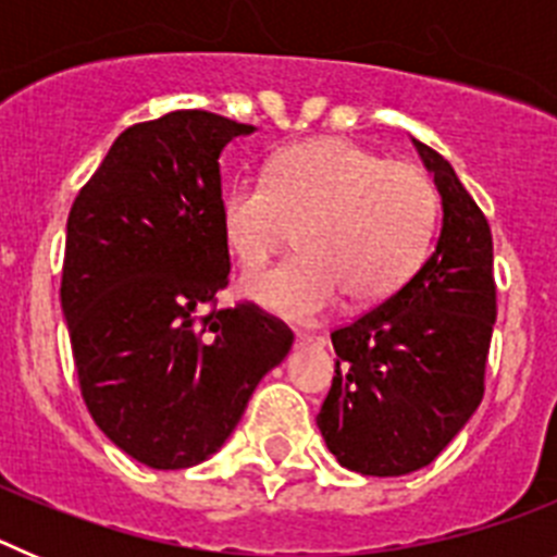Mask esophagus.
<instances>
[{
    "label": "esophagus",
    "instance_id": "34e87169",
    "mask_svg": "<svg viewBox=\"0 0 557 557\" xmlns=\"http://www.w3.org/2000/svg\"><path fill=\"white\" fill-rule=\"evenodd\" d=\"M295 346H323V337L309 332H298L295 334Z\"/></svg>",
    "mask_w": 557,
    "mask_h": 557
}]
</instances>
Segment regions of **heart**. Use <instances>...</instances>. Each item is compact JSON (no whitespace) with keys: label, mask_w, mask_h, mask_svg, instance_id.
<instances>
[{"label":"heart","mask_w":557,"mask_h":557,"mask_svg":"<svg viewBox=\"0 0 557 557\" xmlns=\"http://www.w3.org/2000/svg\"><path fill=\"white\" fill-rule=\"evenodd\" d=\"M218 220L243 270L262 268L295 228L301 253L248 275L243 293L273 314L314 321L343 293L376 304L416 273L435 231L437 191L421 166L323 136L275 152L264 181H231Z\"/></svg>","instance_id":"1"}]
</instances>
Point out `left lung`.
I'll return each mask as SVG.
<instances>
[{
	"instance_id": "1",
	"label": "left lung",
	"mask_w": 557,
	"mask_h": 557,
	"mask_svg": "<svg viewBox=\"0 0 557 557\" xmlns=\"http://www.w3.org/2000/svg\"><path fill=\"white\" fill-rule=\"evenodd\" d=\"M412 145L441 195V236L405 287L334 329L318 412L329 451L362 476L410 474L449 446L482 401L496 321L488 220L441 152Z\"/></svg>"
}]
</instances>
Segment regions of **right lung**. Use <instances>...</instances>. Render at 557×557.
I'll use <instances>...</instances> for the list:
<instances>
[{"label":"right lung","mask_w":557,"mask_h":557,"mask_svg":"<svg viewBox=\"0 0 557 557\" xmlns=\"http://www.w3.org/2000/svg\"><path fill=\"white\" fill-rule=\"evenodd\" d=\"M253 131L209 111L127 127L69 211L61 307L83 398L150 469L209 460L293 348L253 304L198 314L231 270L220 152Z\"/></svg>","instance_id":"add662e5"}]
</instances>
